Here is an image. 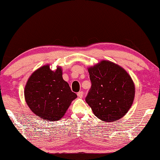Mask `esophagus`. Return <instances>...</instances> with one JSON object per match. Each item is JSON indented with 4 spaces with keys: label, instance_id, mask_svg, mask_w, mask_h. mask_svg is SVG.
I'll return each mask as SVG.
<instances>
[{
    "label": "esophagus",
    "instance_id": "1",
    "mask_svg": "<svg viewBox=\"0 0 160 160\" xmlns=\"http://www.w3.org/2000/svg\"><path fill=\"white\" fill-rule=\"evenodd\" d=\"M77 94H78V97H79V98H82L83 96V92L82 91H80V92H78Z\"/></svg>",
    "mask_w": 160,
    "mask_h": 160
}]
</instances>
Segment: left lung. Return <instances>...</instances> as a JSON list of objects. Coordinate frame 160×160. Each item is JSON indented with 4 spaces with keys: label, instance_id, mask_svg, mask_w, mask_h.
<instances>
[{
    "label": "left lung",
    "instance_id": "obj_1",
    "mask_svg": "<svg viewBox=\"0 0 160 160\" xmlns=\"http://www.w3.org/2000/svg\"><path fill=\"white\" fill-rule=\"evenodd\" d=\"M88 70L92 86L85 101L94 114L105 122L123 117L135 97V85L130 75L122 67L106 60Z\"/></svg>",
    "mask_w": 160,
    "mask_h": 160
}]
</instances>
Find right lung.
<instances>
[{
  "instance_id": "obj_1",
  "label": "right lung",
  "mask_w": 160,
  "mask_h": 160,
  "mask_svg": "<svg viewBox=\"0 0 160 160\" xmlns=\"http://www.w3.org/2000/svg\"><path fill=\"white\" fill-rule=\"evenodd\" d=\"M62 75L61 66L52 70L47 64L35 70L26 83L24 94L27 104L44 121L60 120L77 97Z\"/></svg>"
}]
</instances>
